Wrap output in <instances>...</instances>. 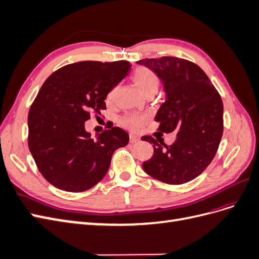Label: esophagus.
Instances as JSON below:
<instances>
[{
    "instance_id": "obj_1",
    "label": "esophagus",
    "mask_w": 259,
    "mask_h": 259,
    "mask_svg": "<svg viewBox=\"0 0 259 259\" xmlns=\"http://www.w3.org/2000/svg\"><path fill=\"white\" fill-rule=\"evenodd\" d=\"M140 140L139 137L135 136V135H130V143L131 144H135V143H138Z\"/></svg>"
}]
</instances>
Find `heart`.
Listing matches in <instances>:
<instances>
[{
  "label": "heart",
  "instance_id": "b5f03b06",
  "mask_svg": "<svg viewBox=\"0 0 259 259\" xmlns=\"http://www.w3.org/2000/svg\"><path fill=\"white\" fill-rule=\"evenodd\" d=\"M133 82L137 86V89L142 92L144 95L154 94L159 88V77L152 70L146 67H138L134 73H133ZM114 90L108 94L107 100H111L114 96ZM147 122V117L144 114H130L125 116L122 120V124L130 130L142 128Z\"/></svg>",
  "mask_w": 259,
  "mask_h": 259
}]
</instances>
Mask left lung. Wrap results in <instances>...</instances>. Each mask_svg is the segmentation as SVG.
I'll return each mask as SVG.
<instances>
[{
  "label": "left lung",
  "instance_id": "left-lung-1",
  "mask_svg": "<svg viewBox=\"0 0 259 259\" xmlns=\"http://www.w3.org/2000/svg\"><path fill=\"white\" fill-rule=\"evenodd\" d=\"M143 65L158 75L165 92L155 121L158 131L177 132L175 142L145 136L153 145V155L143 163L148 175L169 185H180L199 176L213 160L224 131V106L208 76L193 62L177 57L146 58Z\"/></svg>",
  "mask_w": 259,
  "mask_h": 259
}]
</instances>
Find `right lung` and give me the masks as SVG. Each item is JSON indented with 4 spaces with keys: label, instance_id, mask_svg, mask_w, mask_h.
I'll return each mask as SVG.
<instances>
[{
    "label": "right lung",
    "instance_id": "add662e5",
    "mask_svg": "<svg viewBox=\"0 0 259 259\" xmlns=\"http://www.w3.org/2000/svg\"><path fill=\"white\" fill-rule=\"evenodd\" d=\"M131 67L126 60L75 62L51 74L38 91L28 115V146L40 173L58 189L94 187L106 176L113 152L128 144L127 133L116 126L94 139L85 122L106 109L109 92Z\"/></svg>",
    "mask_w": 259,
    "mask_h": 259
}]
</instances>
